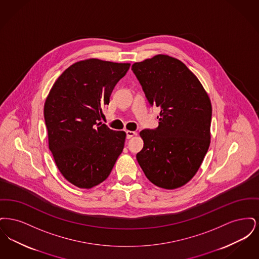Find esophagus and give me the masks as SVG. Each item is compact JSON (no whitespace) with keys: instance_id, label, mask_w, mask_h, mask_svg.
I'll use <instances>...</instances> for the list:
<instances>
[{"instance_id":"obj_1","label":"esophagus","mask_w":259,"mask_h":259,"mask_svg":"<svg viewBox=\"0 0 259 259\" xmlns=\"http://www.w3.org/2000/svg\"><path fill=\"white\" fill-rule=\"evenodd\" d=\"M136 134H137V133L134 132V131H129V130H127V131H126V138H127V139H131V138L134 137Z\"/></svg>"}]
</instances>
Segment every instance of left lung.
<instances>
[{
    "label": "left lung",
    "mask_w": 259,
    "mask_h": 259,
    "mask_svg": "<svg viewBox=\"0 0 259 259\" xmlns=\"http://www.w3.org/2000/svg\"><path fill=\"white\" fill-rule=\"evenodd\" d=\"M150 106L160 108L159 125L140 135L137 160L161 188L175 189L196 174L210 143L211 104L196 75L185 64L159 54L132 65Z\"/></svg>",
    "instance_id": "8db88e82"
}]
</instances>
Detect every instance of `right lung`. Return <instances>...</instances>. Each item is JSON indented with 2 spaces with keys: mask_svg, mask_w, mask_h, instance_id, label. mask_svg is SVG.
Masks as SVG:
<instances>
[{
  "mask_svg": "<svg viewBox=\"0 0 259 259\" xmlns=\"http://www.w3.org/2000/svg\"><path fill=\"white\" fill-rule=\"evenodd\" d=\"M129 68L128 63L99 59L76 62L57 78L46 100L50 151L63 177L77 187L103 183L123 150L125 132L100 121Z\"/></svg>",
  "mask_w": 259,
  "mask_h": 259,
  "instance_id": "obj_1",
  "label": "right lung"
}]
</instances>
